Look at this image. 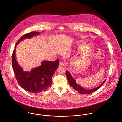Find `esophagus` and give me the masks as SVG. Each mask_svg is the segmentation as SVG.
I'll list each match as a JSON object with an SVG mask.
<instances>
[{
    "mask_svg": "<svg viewBox=\"0 0 122 122\" xmlns=\"http://www.w3.org/2000/svg\"><path fill=\"white\" fill-rule=\"evenodd\" d=\"M64 65H65V64L63 61H60V62H59V66H61V67H63V66H64Z\"/></svg>",
    "mask_w": 122,
    "mask_h": 122,
    "instance_id": "obj_1",
    "label": "esophagus"
}]
</instances>
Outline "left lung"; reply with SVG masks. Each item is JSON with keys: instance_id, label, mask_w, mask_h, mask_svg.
<instances>
[{"instance_id": "left-lung-1", "label": "left lung", "mask_w": 122, "mask_h": 122, "mask_svg": "<svg viewBox=\"0 0 122 122\" xmlns=\"http://www.w3.org/2000/svg\"><path fill=\"white\" fill-rule=\"evenodd\" d=\"M66 75H67L68 82L69 83L70 86L71 87H73L74 90L76 91L77 92H78V93H79L80 94H90L91 93H92V92H95L96 91L98 90L99 88L105 83V82L106 80V79H105L104 80V81L103 82V83L100 85H99L98 86H97L96 87L93 88H92V89H86V88L81 86L80 85H79L78 84H77L76 83L75 80L73 78L71 74L70 73V72L69 71H66Z\"/></svg>"}]
</instances>
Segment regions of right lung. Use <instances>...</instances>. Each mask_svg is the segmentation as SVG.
<instances>
[{"label": "right lung", "instance_id": "1", "mask_svg": "<svg viewBox=\"0 0 122 122\" xmlns=\"http://www.w3.org/2000/svg\"><path fill=\"white\" fill-rule=\"evenodd\" d=\"M39 34V32L32 31L23 35L17 42L12 55V66L18 83L25 90L33 93L45 91L51 86L52 77L59 63L58 59L53 62L44 60L40 66L31 69L30 72L24 71L19 65L15 56L16 46L23 39L30 38Z\"/></svg>", "mask_w": 122, "mask_h": 122}]
</instances>
